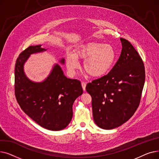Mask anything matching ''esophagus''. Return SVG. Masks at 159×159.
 Listing matches in <instances>:
<instances>
[{
  "label": "esophagus",
  "mask_w": 159,
  "mask_h": 159,
  "mask_svg": "<svg viewBox=\"0 0 159 159\" xmlns=\"http://www.w3.org/2000/svg\"><path fill=\"white\" fill-rule=\"evenodd\" d=\"M81 84H82V89L84 91L86 90V82H81Z\"/></svg>",
  "instance_id": "34e87169"
}]
</instances>
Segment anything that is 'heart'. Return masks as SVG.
<instances>
[{
    "instance_id": "obj_1",
    "label": "heart",
    "mask_w": 159,
    "mask_h": 159,
    "mask_svg": "<svg viewBox=\"0 0 159 159\" xmlns=\"http://www.w3.org/2000/svg\"><path fill=\"white\" fill-rule=\"evenodd\" d=\"M77 58L85 59L84 68L93 77H101L110 70L116 58L113 48L110 44L89 43L79 46L74 53L66 57V66L69 71L74 74L79 67Z\"/></svg>"
}]
</instances>
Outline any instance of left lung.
Masks as SVG:
<instances>
[{
  "label": "left lung",
  "mask_w": 159,
  "mask_h": 159,
  "mask_svg": "<svg viewBox=\"0 0 159 159\" xmlns=\"http://www.w3.org/2000/svg\"><path fill=\"white\" fill-rule=\"evenodd\" d=\"M120 39L122 52L113 68L86 87L92 98L94 121L104 129L117 128L133 115L139 106L145 82L141 57L128 40Z\"/></svg>",
  "instance_id": "left-lung-1"
}]
</instances>
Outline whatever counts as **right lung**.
I'll use <instances>...</instances> for the list:
<instances>
[{
    "mask_svg": "<svg viewBox=\"0 0 159 159\" xmlns=\"http://www.w3.org/2000/svg\"><path fill=\"white\" fill-rule=\"evenodd\" d=\"M46 51L41 45L31 46L16 61L15 93L23 111L41 127L52 131L64 129L73 116L74 101L83 93L80 80L67 78L58 64H55L43 82L30 80L24 65L33 53ZM60 62L64 64L62 58Z\"/></svg>",
    "mask_w": 159,
    "mask_h": 159,
    "instance_id": "add662e5",
    "label": "right lung"
}]
</instances>
